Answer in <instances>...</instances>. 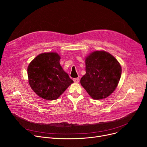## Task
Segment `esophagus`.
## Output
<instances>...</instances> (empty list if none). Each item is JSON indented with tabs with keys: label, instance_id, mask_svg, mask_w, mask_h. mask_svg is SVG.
<instances>
[{
	"label": "esophagus",
	"instance_id": "1",
	"mask_svg": "<svg viewBox=\"0 0 147 147\" xmlns=\"http://www.w3.org/2000/svg\"><path fill=\"white\" fill-rule=\"evenodd\" d=\"M73 81H74V82H78L80 81V78H73Z\"/></svg>",
	"mask_w": 147,
	"mask_h": 147
}]
</instances>
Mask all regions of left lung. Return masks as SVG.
<instances>
[{
  "label": "left lung",
  "instance_id": "obj_1",
  "mask_svg": "<svg viewBox=\"0 0 147 147\" xmlns=\"http://www.w3.org/2000/svg\"><path fill=\"white\" fill-rule=\"evenodd\" d=\"M86 74L80 80L81 86L94 99L109 96L116 88L121 68L118 61L110 53L95 51L86 59Z\"/></svg>",
  "mask_w": 147,
  "mask_h": 147
}]
</instances>
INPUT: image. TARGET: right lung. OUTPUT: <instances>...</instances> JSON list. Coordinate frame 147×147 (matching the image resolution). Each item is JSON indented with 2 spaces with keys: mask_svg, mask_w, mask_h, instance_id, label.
Masks as SVG:
<instances>
[{
  "mask_svg": "<svg viewBox=\"0 0 147 147\" xmlns=\"http://www.w3.org/2000/svg\"><path fill=\"white\" fill-rule=\"evenodd\" d=\"M56 53H44L30 63L27 72L30 86L40 98L55 100L63 93L73 81L60 65Z\"/></svg>",
  "mask_w": 147,
  "mask_h": 147,
  "instance_id": "1",
  "label": "right lung"
}]
</instances>
